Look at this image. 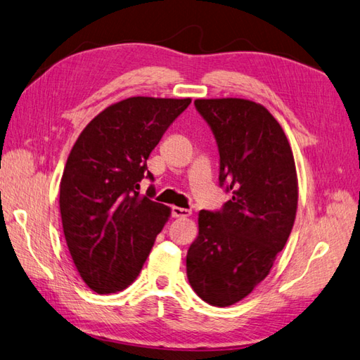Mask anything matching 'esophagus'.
<instances>
[{"instance_id":"1","label":"esophagus","mask_w":360,"mask_h":360,"mask_svg":"<svg viewBox=\"0 0 360 360\" xmlns=\"http://www.w3.org/2000/svg\"><path fill=\"white\" fill-rule=\"evenodd\" d=\"M171 213H172V217L174 218H186V217H189L191 215V210L189 209H183V207H177V206H174L172 209H171Z\"/></svg>"}]
</instances>
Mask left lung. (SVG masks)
Returning <instances> with one entry per match:
<instances>
[{"mask_svg":"<svg viewBox=\"0 0 360 360\" xmlns=\"http://www.w3.org/2000/svg\"><path fill=\"white\" fill-rule=\"evenodd\" d=\"M219 153V186L231 198L201 210L188 250L192 289L218 307L245 298L268 274L292 230L298 191L292 150L264 105L240 98L195 100Z\"/></svg>","mask_w":360,"mask_h":360,"instance_id":"8db88e82","label":"left lung"}]
</instances>
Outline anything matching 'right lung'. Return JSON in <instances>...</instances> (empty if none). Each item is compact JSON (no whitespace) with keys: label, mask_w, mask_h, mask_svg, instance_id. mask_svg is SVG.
I'll list each match as a JSON object with an SVG mask.
<instances>
[{"label":"right lung","mask_w":360,"mask_h":360,"mask_svg":"<svg viewBox=\"0 0 360 360\" xmlns=\"http://www.w3.org/2000/svg\"><path fill=\"white\" fill-rule=\"evenodd\" d=\"M191 98L131 96L103 110L77 139L60 181V215L71 257L96 294H115L139 276L169 207L139 195L147 160Z\"/></svg>","instance_id":"1"}]
</instances>
